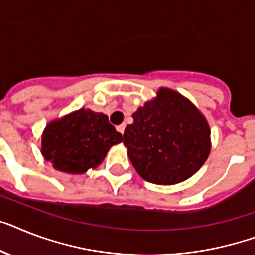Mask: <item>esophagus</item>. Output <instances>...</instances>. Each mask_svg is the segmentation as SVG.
Here are the masks:
<instances>
[{"mask_svg": "<svg viewBox=\"0 0 255 255\" xmlns=\"http://www.w3.org/2000/svg\"><path fill=\"white\" fill-rule=\"evenodd\" d=\"M124 129H126V124H119V126H118V127H117V131L118 132H121V133L122 134H123L124 133Z\"/></svg>", "mask_w": 255, "mask_h": 255, "instance_id": "esophagus-1", "label": "esophagus"}]
</instances>
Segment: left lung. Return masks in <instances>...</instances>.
Listing matches in <instances>:
<instances>
[{
  "label": "left lung",
  "instance_id": "left-lung-1",
  "mask_svg": "<svg viewBox=\"0 0 255 255\" xmlns=\"http://www.w3.org/2000/svg\"><path fill=\"white\" fill-rule=\"evenodd\" d=\"M123 144L137 174L156 185H177L195 174L211 152L208 121L173 89L160 88L133 114Z\"/></svg>",
  "mask_w": 255,
  "mask_h": 255
}]
</instances>
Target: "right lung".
<instances>
[{
  "mask_svg": "<svg viewBox=\"0 0 255 255\" xmlns=\"http://www.w3.org/2000/svg\"><path fill=\"white\" fill-rule=\"evenodd\" d=\"M122 138L106 114L81 107L45 126L40 153L56 170L84 174L98 167Z\"/></svg>",
  "mask_w": 255,
  "mask_h": 255,
  "instance_id": "right-lung-1",
  "label": "right lung"
}]
</instances>
